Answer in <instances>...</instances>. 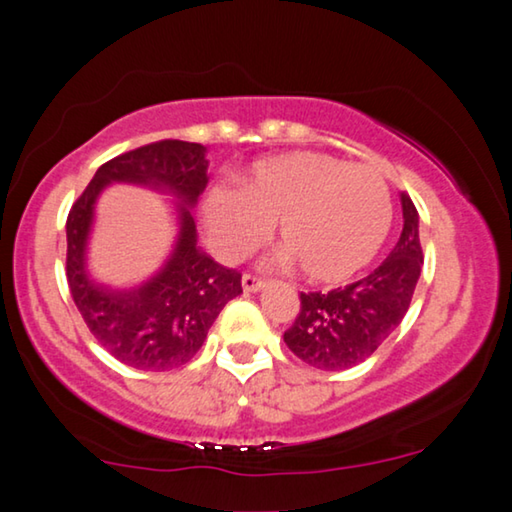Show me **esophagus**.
Listing matches in <instances>:
<instances>
[{"mask_svg": "<svg viewBox=\"0 0 512 512\" xmlns=\"http://www.w3.org/2000/svg\"><path fill=\"white\" fill-rule=\"evenodd\" d=\"M241 285H243V291H248V294H255V291H259L264 287V280L262 278H255V275L246 273L241 278Z\"/></svg>", "mask_w": 512, "mask_h": 512, "instance_id": "obj_1", "label": "esophagus"}]
</instances>
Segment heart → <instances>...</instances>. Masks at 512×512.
<instances>
[{"label": "heart", "instance_id": "1", "mask_svg": "<svg viewBox=\"0 0 512 512\" xmlns=\"http://www.w3.org/2000/svg\"><path fill=\"white\" fill-rule=\"evenodd\" d=\"M198 209L209 248L225 262L253 253L275 223L280 264L323 285L360 273L392 225L385 177L321 152L259 161L239 189L209 186Z\"/></svg>", "mask_w": 512, "mask_h": 512}]
</instances>
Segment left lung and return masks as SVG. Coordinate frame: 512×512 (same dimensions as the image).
<instances>
[{
	"label": "left lung",
	"instance_id": "left-lung-1",
	"mask_svg": "<svg viewBox=\"0 0 512 512\" xmlns=\"http://www.w3.org/2000/svg\"><path fill=\"white\" fill-rule=\"evenodd\" d=\"M403 232L376 271L328 294H300V312L285 332L289 351L321 371H344L371 358L401 326L424 266L419 214L401 193Z\"/></svg>",
	"mask_w": 512,
	"mask_h": 512
}]
</instances>
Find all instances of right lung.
Returning <instances> with one entry per match:
<instances>
[{
    "label": "right lung",
    "mask_w": 512,
    "mask_h": 512,
    "mask_svg": "<svg viewBox=\"0 0 512 512\" xmlns=\"http://www.w3.org/2000/svg\"><path fill=\"white\" fill-rule=\"evenodd\" d=\"M200 143L159 141L107 161L72 205L68 285L79 314L113 358L141 371H168L200 351L227 300L241 294V273L225 269L198 248L191 209L209 182ZM139 183L174 198L178 234L165 266L139 288L113 290L87 271L94 205L109 183Z\"/></svg>",
    "instance_id": "right-lung-1"
}]
</instances>
